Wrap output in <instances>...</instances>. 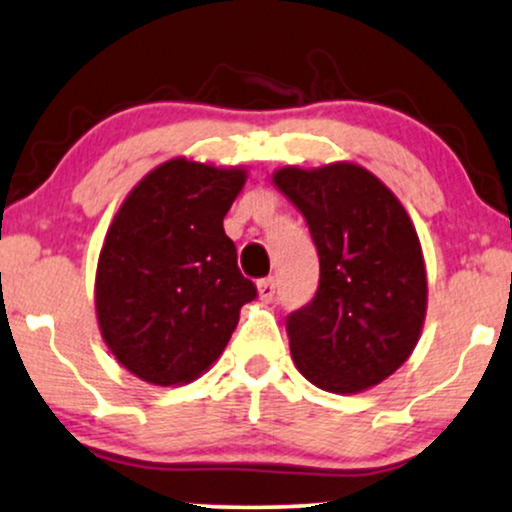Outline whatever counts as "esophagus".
Returning <instances> with one entry per match:
<instances>
[{"label": "esophagus", "mask_w": 512, "mask_h": 512, "mask_svg": "<svg viewBox=\"0 0 512 512\" xmlns=\"http://www.w3.org/2000/svg\"><path fill=\"white\" fill-rule=\"evenodd\" d=\"M258 297H261L263 302H270V299L275 297V278L258 280Z\"/></svg>", "instance_id": "esophagus-1"}]
</instances>
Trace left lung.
<instances>
[{
    "label": "left lung",
    "mask_w": 512,
    "mask_h": 512,
    "mask_svg": "<svg viewBox=\"0 0 512 512\" xmlns=\"http://www.w3.org/2000/svg\"><path fill=\"white\" fill-rule=\"evenodd\" d=\"M273 184L309 225L321 280L287 316L292 359L328 393H359L407 362L426 316V268L410 215L354 162L282 167Z\"/></svg>",
    "instance_id": "obj_1"
}]
</instances>
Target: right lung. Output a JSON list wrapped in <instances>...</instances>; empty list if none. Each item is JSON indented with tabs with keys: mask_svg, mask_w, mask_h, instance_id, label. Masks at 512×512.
I'll return each instance as SVG.
<instances>
[{
	"mask_svg": "<svg viewBox=\"0 0 512 512\" xmlns=\"http://www.w3.org/2000/svg\"><path fill=\"white\" fill-rule=\"evenodd\" d=\"M244 182L242 167L174 158L148 172L114 215L95 311L114 359L141 381L179 386L201 376L256 297L222 227Z\"/></svg>",
	"mask_w": 512,
	"mask_h": 512,
	"instance_id": "right-lung-1",
	"label": "right lung"
}]
</instances>
